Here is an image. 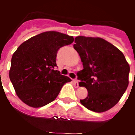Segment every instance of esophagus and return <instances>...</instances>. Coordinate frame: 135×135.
Listing matches in <instances>:
<instances>
[{"mask_svg": "<svg viewBox=\"0 0 135 135\" xmlns=\"http://www.w3.org/2000/svg\"><path fill=\"white\" fill-rule=\"evenodd\" d=\"M73 83H74V85L76 88H78V82L76 80H73Z\"/></svg>", "mask_w": 135, "mask_h": 135, "instance_id": "34e87169", "label": "esophagus"}]
</instances>
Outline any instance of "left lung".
<instances>
[{"label":"left lung","mask_w":135,"mask_h":135,"mask_svg":"<svg viewBox=\"0 0 135 135\" xmlns=\"http://www.w3.org/2000/svg\"><path fill=\"white\" fill-rule=\"evenodd\" d=\"M74 42L84 68L79 71V85L88 90L81 104L98 113L109 110L128 87L129 64L123 53L104 39L77 36Z\"/></svg>","instance_id":"obj_1"}]
</instances>
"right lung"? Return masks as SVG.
Here are the masks:
<instances>
[{
    "mask_svg": "<svg viewBox=\"0 0 135 135\" xmlns=\"http://www.w3.org/2000/svg\"><path fill=\"white\" fill-rule=\"evenodd\" d=\"M73 42V36L49 31L32 37L17 48L12 56L9 78L23 103L32 108L46 105L71 80L55 68L58 50Z\"/></svg>",
    "mask_w": 135,
    "mask_h": 135,
    "instance_id": "right-lung-1",
    "label": "right lung"
}]
</instances>
